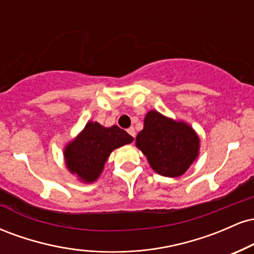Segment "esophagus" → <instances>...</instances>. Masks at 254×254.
Masks as SVG:
<instances>
[{"label":"esophagus","mask_w":254,"mask_h":254,"mask_svg":"<svg viewBox=\"0 0 254 254\" xmlns=\"http://www.w3.org/2000/svg\"><path fill=\"white\" fill-rule=\"evenodd\" d=\"M127 132H129L130 136H132V137L136 136V131H135V129H133V127H129V129H127Z\"/></svg>","instance_id":"obj_1"}]
</instances>
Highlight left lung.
<instances>
[{"mask_svg":"<svg viewBox=\"0 0 254 254\" xmlns=\"http://www.w3.org/2000/svg\"><path fill=\"white\" fill-rule=\"evenodd\" d=\"M136 147L147 156L156 173L176 178L183 176L197 159L199 137L185 122L173 121L153 110L145 115Z\"/></svg>","mask_w":254,"mask_h":254,"instance_id":"8db88e82","label":"left lung"}]
</instances>
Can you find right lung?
I'll list each match as a JSON object with an SVG mask.
<instances>
[{"label":"right lung","mask_w":254,"mask_h":254,"mask_svg":"<svg viewBox=\"0 0 254 254\" xmlns=\"http://www.w3.org/2000/svg\"><path fill=\"white\" fill-rule=\"evenodd\" d=\"M133 141L117 125L105 127L98 122H88L84 129L64 148V160L70 173L83 183H93L100 177L110 154Z\"/></svg>","instance_id":"right-lung-1"}]
</instances>
